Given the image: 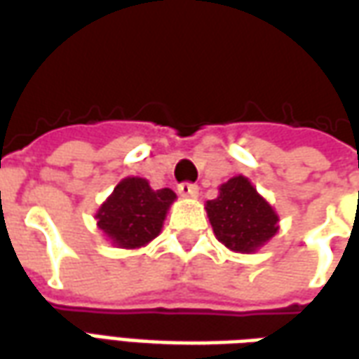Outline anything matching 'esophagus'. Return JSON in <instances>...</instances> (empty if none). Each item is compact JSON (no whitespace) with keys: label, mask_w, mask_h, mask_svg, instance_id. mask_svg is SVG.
<instances>
[{"label":"esophagus","mask_w":359,"mask_h":359,"mask_svg":"<svg viewBox=\"0 0 359 359\" xmlns=\"http://www.w3.org/2000/svg\"><path fill=\"white\" fill-rule=\"evenodd\" d=\"M177 193L185 197V199H195L197 195H199V187L195 184H189V182H185V184H180L177 187Z\"/></svg>","instance_id":"esophagus-1"}]
</instances>
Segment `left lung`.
<instances>
[{"label":"left lung","instance_id":"left-lung-1","mask_svg":"<svg viewBox=\"0 0 359 359\" xmlns=\"http://www.w3.org/2000/svg\"><path fill=\"white\" fill-rule=\"evenodd\" d=\"M208 220L218 241L241 253H251L273 238L278 216L248 177L238 175L220 187V195L207 203Z\"/></svg>","mask_w":359,"mask_h":359}]
</instances>
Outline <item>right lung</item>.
<instances>
[{
  "label": "right lung",
  "mask_w": 359,
  "mask_h": 359,
  "mask_svg": "<svg viewBox=\"0 0 359 359\" xmlns=\"http://www.w3.org/2000/svg\"><path fill=\"white\" fill-rule=\"evenodd\" d=\"M174 199L168 187L154 191L143 177H127L98 210V228L119 248H141L158 236Z\"/></svg>",
  "instance_id": "right-lung-1"
}]
</instances>
